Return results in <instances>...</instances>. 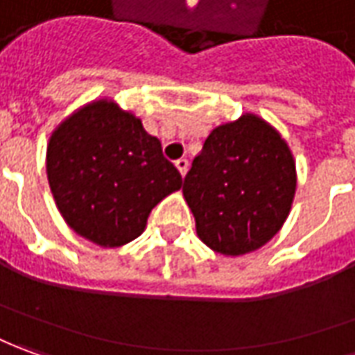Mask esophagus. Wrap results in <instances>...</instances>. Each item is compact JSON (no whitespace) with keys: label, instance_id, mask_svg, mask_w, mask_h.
Listing matches in <instances>:
<instances>
[{"label":"esophagus","instance_id":"1","mask_svg":"<svg viewBox=\"0 0 355 355\" xmlns=\"http://www.w3.org/2000/svg\"><path fill=\"white\" fill-rule=\"evenodd\" d=\"M175 165H177L178 173H180V175H182V177H184V175H187L188 165H190V163H188V159L180 157V159H177V161H175Z\"/></svg>","mask_w":355,"mask_h":355}]
</instances>
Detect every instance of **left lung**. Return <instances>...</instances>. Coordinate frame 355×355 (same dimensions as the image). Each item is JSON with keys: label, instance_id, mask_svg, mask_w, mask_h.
I'll return each mask as SVG.
<instances>
[{"label": "left lung", "instance_id": "obj_1", "mask_svg": "<svg viewBox=\"0 0 355 355\" xmlns=\"http://www.w3.org/2000/svg\"><path fill=\"white\" fill-rule=\"evenodd\" d=\"M295 161L274 128L254 114L218 126L184 177L182 194L198 237L239 257L266 245L295 194Z\"/></svg>", "mask_w": 355, "mask_h": 355}]
</instances>
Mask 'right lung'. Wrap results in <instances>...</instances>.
Returning <instances> with one entry per match:
<instances>
[{
	"label": "right lung",
	"mask_w": 355,
	"mask_h": 355,
	"mask_svg": "<svg viewBox=\"0 0 355 355\" xmlns=\"http://www.w3.org/2000/svg\"><path fill=\"white\" fill-rule=\"evenodd\" d=\"M46 173L67 225L101 247L139 237L151 209L182 187L157 137L110 101L91 103L58 126Z\"/></svg>",
	"instance_id": "obj_1"
}]
</instances>
